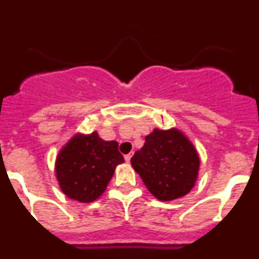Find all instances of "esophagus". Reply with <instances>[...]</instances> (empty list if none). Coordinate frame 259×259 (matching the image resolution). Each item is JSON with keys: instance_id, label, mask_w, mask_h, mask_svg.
<instances>
[{"instance_id": "34e87169", "label": "esophagus", "mask_w": 259, "mask_h": 259, "mask_svg": "<svg viewBox=\"0 0 259 259\" xmlns=\"http://www.w3.org/2000/svg\"><path fill=\"white\" fill-rule=\"evenodd\" d=\"M131 158H132V154H131V153H130V154H127V155H125V157H124L125 162H127V163H128V162L131 161Z\"/></svg>"}]
</instances>
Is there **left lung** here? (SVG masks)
Listing matches in <instances>:
<instances>
[{
  "label": "left lung",
  "instance_id": "8db88e82",
  "mask_svg": "<svg viewBox=\"0 0 259 259\" xmlns=\"http://www.w3.org/2000/svg\"><path fill=\"white\" fill-rule=\"evenodd\" d=\"M200 157L189 137L179 130L154 128L131 158L148 191L159 201H172L192 191L198 179Z\"/></svg>",
  "mask_w": 259,
  "mask_h": 259
}]
</instances>
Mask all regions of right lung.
Returning a JSON list of instances; mask_svg holds the SVG:
<instances>
[{
    "instance_id": "right-lung-1",
    "label": "right lung",
    "mask_w": 259,
    "mask_h": 259,
    "mask_svg": "<svg viewBox=\"0 0 259 259\" xmlns=\"http://www.w3.org/2000/svg\"><path fill=\"white\" fill-rule=\"evenodd\" d=\"M124 162L116 141H105L97 131L75 134L62 146L54 171L59 188L71 200L91 203L101 197L118 164Z\"/></svg>"
}]
</instances>
